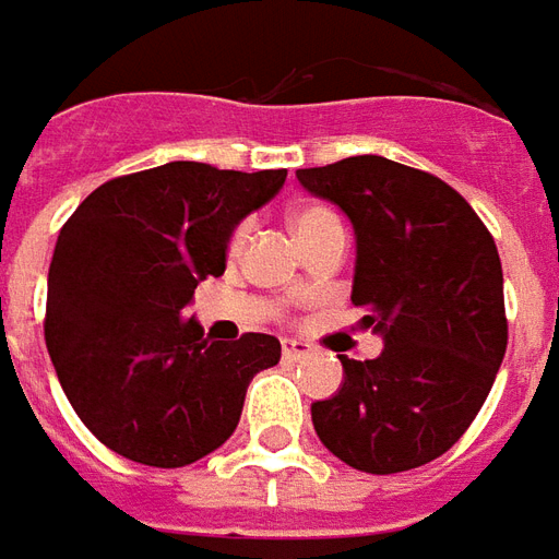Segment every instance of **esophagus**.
I'll use <instances>...</instances> for the list:
<instances>
[{"label": "esophagus", "mask_w": 559, "mask_h": 559, "mask_svg": "<svg viewBox=\"0 0 559 559\" xmlns=\"http://www.w3.org/2000/svg\"><path fill=\"white\" fill-rule=\"evenodd\" d=\"M281 353H284V359H305L308 356V344H302V341H290V338H284L281 341Z\"/></svg>", "instance_id": "34e87169"}]
</instances>
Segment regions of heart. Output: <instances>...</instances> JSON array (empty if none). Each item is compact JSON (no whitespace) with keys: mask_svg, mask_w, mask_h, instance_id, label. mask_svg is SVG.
<instances>
[{"mask_svg":"<svg viewBox=\"0 0 559 559\" xmlns=\"http://www.w3.org/2000/svg\"><path fill=\"white\" fill-rule=\"evenodd\" d=\"M290 224L296 236H299V242H311L317 236H323L329 230H344L341 227V218L332 212L329 206H320V203H305V206H296L290 215ZM248 242V224H239L230 236V254H239L242 251V245Z\"/></svg>","mask_w":559,"mask_h":559,"instance_id":"obj_1","label":"heart"}]
</instances>
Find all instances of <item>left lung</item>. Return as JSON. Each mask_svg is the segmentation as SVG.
I'll list each match as a JSON object with an SVG mask.
<instances>
[{
  "instance_id": "8db88e82",
  "label": "left lung",
  "mask_w": 559,
  "mask_h": 559,
  "mask_svg": "<svg viewBox=\"0 0 559 559\" xmlns=\"http://www.w3.org/2000/svg\"><path fill=\"white\" fill-rule=\"evenodd\" d=\"M296 179L353 221V305L386 341L377 359L338 356L344 386L311 404L317 437L362 473L421 467L461 440L506 356L493 236L452 185L380 155Z\"/></svg>"
}]
</instances>
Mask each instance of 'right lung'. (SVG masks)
Wrapping results in <instances>:
<instances>
[{"mask_svg":"<svg viewBox=\"0 0 559 559\" xmlns=\"http://www.w3.org/2000/svg\"><path fill=\"white\" fill-rule=\"evenodd\" d=\"M284 179L170 160L104 182L62 224L44 341L74 413L116 455L200 461L236 431L251 377L278 365L272 335L209 341L179 317L224 272L233 227Z\"/></svg>","mask_w":559,"mask_h":559,"instance_id":"add662e5","label":"right lung"}]
</instances>
